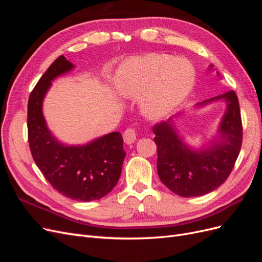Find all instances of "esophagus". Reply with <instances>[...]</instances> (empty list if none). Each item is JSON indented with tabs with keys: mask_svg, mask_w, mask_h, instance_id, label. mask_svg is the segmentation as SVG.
<instances>
[{
	"mask_svg": "<svg viewBox=\"0 0 262 262\" xmlns=\"http://www.w3.org/2000/svg\"><path fill=\"white\" fill-rule=\"evenodd\" d=\"M123 140H124V143H126L128 145L134 143L137 140V132L134 129L132 128H129L126 129L123 133Z\"/></svg>",
	"mask_w": 262,
	"mask_h": 262,
	"instance_id": "1",
	"label": "esophagus"
}]
</instances>
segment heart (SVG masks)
<instances>
[{
    "mask_svg": "<svg viewBox=\"0 0 262 262\" xmlns=\"http://www.w3.org/2000/svg\"><path fill=\"white\" fill-rule=\"evenodd\" d=\"M195 72L191 62L165 53H149L131 58L117 70L115 85L126 98L144 95L141 106L153 119L165 117L192 91Z\"/></svg>",
    "mask_w": 262,
    "mask_h": 262,
    "instance_id": "1",
    "label": "heart"
}]
</instances>
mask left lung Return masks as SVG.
Instances as JSON below:
<instances>
[{
  "instance_id": "left-lung-1",
  "label": "left lung",
  "mask_w": 262,
  "mask_h": 262,
  "mask_svg": "<svg viewBox=\"0 0 262 262\" xmlns=\"http://www.w3.org/2000/svg\"><path fill=\"white\" fill-rule=\"evenodd\" d=\"M212 69L211 64L210 70ZM219 100L226 102V110L217 134L209 144L199 149L185 143L172 118L153 126L158 177L166 187L180 196H200L219 188L229 176L238 157L243 125L235 92H226L199 102L195 107H204Z\"/></svg>"
}]
</instances>
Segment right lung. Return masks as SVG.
I'll use <instances>...</instances> for the list:
<instances>
[{"label": "right lung", "instance_id": "right-lung-1", "mask_svg": "<svg viewBox=\"0 0 262 262\" xmlns=\"http://www.w3.org/2000/svg\"><path fill=\"white\" fill-rule=\"evenodd\" d=\"M74 64L60 55L38 81L28 99V142L34 161L51 186L70 199L98 200L108 194L120 177L125 157L120 132H112L83 145H68L49 130L42 102L51 82Z\"/></svg>", "mask_w": 262, "mask_h": 262}]
</instances>
